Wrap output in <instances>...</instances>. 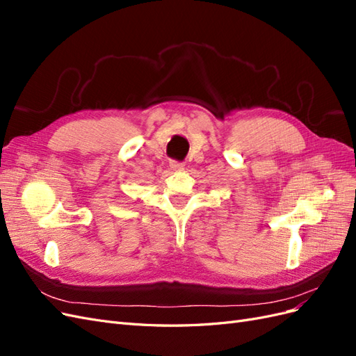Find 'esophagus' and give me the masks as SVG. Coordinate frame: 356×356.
<instances>
[{"instance_id":"esophagus-1","label":"esophagus","mask_w":356,"mask_h":356,"mask_svg":"<svg viewBox=\"0 0 356 356\" xmlns=\"http://www.w3.org/2000/svg\"><path fill=\"white\" fill-rule=\"evenodd\" d=\"M169 166H170L172 170H182V169H184V163H181V161H175V160H172Z\"/></svg>"}]
</instances>
